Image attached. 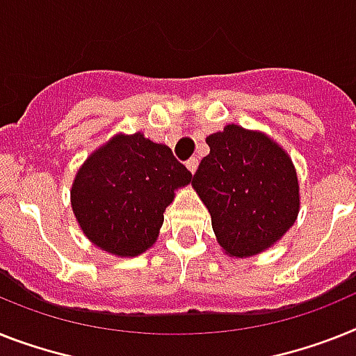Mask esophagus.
<instances>
[{
	"mask_svg": "<svg viewBox=\"0 0 356 356\" xmlns=\"http://www.w3.org/2000/svg\"><path fill=\"white\" fill-rule=\"evenodd\" d=\"M197 166H199V161H197V157H190V159L186 161V168L190 170L192 173H195Z\"/></svg>",
	"mask_w": 356,
	"mask_h": 356,
	"instance_id": "esophagus-1",
	"label": "esophagus"
}]
</instances>
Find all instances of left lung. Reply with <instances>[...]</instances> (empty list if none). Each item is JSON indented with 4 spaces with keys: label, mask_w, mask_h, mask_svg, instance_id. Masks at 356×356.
I'll list each match as a JSON object with an SVG mask.
<instances>
[{
    "label": "left lung",
    "mask_w": 356,
    "mask_h": 356,
    "mask_svg": "<svg viewBox=\"0 0 356 356\" xmlns=\"http://www.w3.org/2000/svg\"><path fill=\"white\" fill-rule=\"evenodd\" d=\"M210 154L192 179L228 255L250 257L277 243L298 213L293 163L262 134L228 124L206 139Z\"/></svg>",
    "instance_id": "1"
}]
</instances>
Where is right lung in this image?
I'll list each match as a JSON object with an SVG mask.
<instances>
[{"instance_id":"obj_1","label":"right lung","mask_w":356,"mask_h":356,"mask_svg":"<svg viewBox=\"0 0 356 356\" xmlns=\"http://www.w3.org/2000/svg\"><path fill=\"white\" fill-rule=\"evenodd\" d=\"M190 181L168 146L143 134L115 136L77 172L72 210L95 246L134 257L155 243L173 192Z\"/></svg>"}]
</instances>
